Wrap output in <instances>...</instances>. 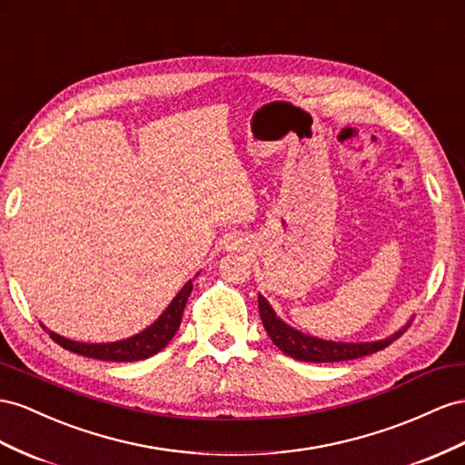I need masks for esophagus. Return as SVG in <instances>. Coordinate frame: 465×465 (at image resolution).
Returning a JSON list of instances; mask_svg holds the SVG:
<instances>
[{"label":"esophagus","instance_id":"1","mask_svg":"<svg viewBox=\"0 0 465 465\" xmlns=\"http://www.w3.org/2000/svg\"><path fill=\"white\" fill-rule=\"evenodd\" d=\"M234 246H242V242H241V241H238V242H234Z\"/></svg>","mask_w":465,"mask_h":465}]
</instances>
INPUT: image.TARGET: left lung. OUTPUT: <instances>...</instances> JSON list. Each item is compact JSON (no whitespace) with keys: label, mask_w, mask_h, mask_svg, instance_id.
I'll list each match as a JSON object with an SVG mask.
<instances>
[{"label":"left lung","mask_w":465,"mask_h":465,"mask_svg":"<svg viewBox=\"0 0 465 465\" xmlns=\"http://www.w3.org/2000/svg\"><path fill=\"white\" fill-rule=\"evenodd\" d=\"M258 309H260V319L263 322V329H266L268 336L272 338V342L278 346L283 354L292 356L293 360L299 361H344V360H354L378 352V350H383L385 346L391 344L393 341L407 331V326L411 321L401 326L397 332L391 336H385L381 341H373V342H334V341H322V338L317 336H309L305 332H301L293 326L282 321L272 305L268 303V299L258 293Z\"/></svg>","instance_id":"obj_1"}]
</instances>
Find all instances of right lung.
Returning <instances> with one entry per match:
<instances>
[{
  "mask_svg": "<svg viewBox=\"0 0 465 465\" xmlns=\"http://www.w3.org/2000/svg\"><path fill=\"white\" fill-rule=\"evenodd\" d=\"M199 275V272L195 273ZM193 290V280L187 282L180 293L172 299V303L164 309V312L150 324L144 331L139 334L123 338V341L117 342H78V341H70L66 336H60L53 331H48L43 324V329L50 334L54 342H58L62 348L70 350V352H76L87 358H95V360H105V361H136V360H146L150 356L158 354L162 348H166V344L172 341L173 334L178 332L183 309L187 303V297L192 295Z\"/></svg>",
  "mask_w": 465,
  "mask_h": 465,
  "instance_id": "1",
  "label": "right lung"
}]
</instances>
